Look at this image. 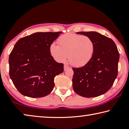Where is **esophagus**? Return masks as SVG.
Instances as JSON below:
<instances>
[{"instance_id":"esophagus-1","label":"esophagus","mask_w":129,"mask_h":129,"mask_svg":"<svg viewBox=\"0 0 129 129\" xmlns=\"http://www.w3.org/2000/svg\"><path fill=\"white\" fill-rule=\"evenodd\" d=\"M69 66H67V65H66V64L64 65V70H67V69H69Z\"/></svg>"}]
</instances>
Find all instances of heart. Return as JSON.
<instances>
[{
  "label": "heart",
  "instance_id": "obj_1",
  "mask_svg": "<svg viewBox=\"0 0 129 129\" xmlns=\"http://www.w3.org/2000/svg\"><path fill=\"white\" fill-rule=\"evenodd\" d=\"M59 45L52 43L50 53L58 62H63L67 58L70 64L83 67L92 60L95 51L94 43L87 36L67 33L58 38Z\"/></svg>",
  "mask_w": 129,
  "mask_h": 129
}]
</instances>
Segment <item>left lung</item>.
Here are the masks:
<instances>
[{"label":"left lung","mask_w":129,"mask_h":129,"mask_svg":"<svg viewBox=\"0 0 129 129\" xmlns=\"http://www.w3.org/2000/svg\"><path fill=\"white\" fill-rule=\"evenodd\" d=\"M77 34L91 38L95 51L87 64L73 68L74 91L84 98L99 96L109 91L118 75L119 52L111 38L98 32L80 31Z\"/></svg>","instance_id":"obj_1"}]
</instances>
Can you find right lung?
<instances>
[{
  "label": "right lung",
  "instance_id": "1",
  "mask_svg": "<svg viewBox=\"0 0 129 129\" xmlns=\"http://www.w3.org/2000/svg\"><path fill=\"white\" fill-rule=\"evenodd\" d=\"M61 33L37 32L16 43L9 56V75L22 95L42 98L53 91L54 78L64 69L63 63L54 59L49 48Z\"/></svg>",
  "mask_w": 129,
  "mask_h": 129
}]
</instances>
